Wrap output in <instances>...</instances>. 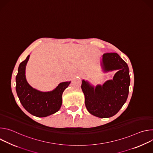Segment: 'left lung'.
Returning a JSON list of instances; mask_svg holds the SVG:
<instances>
[{
	"label": "left lung",
	"mask_w": 153,
	"mask_h": 153,
	"mask_svg": "<svg viewBox=\"0 0 153 153\" xmlns=\"http://www.w3.org/2000/svg\"><path fill=\"white\" fill-rule=\"evenodd\" d=\"M105 71L119 70L113 80L106 81L94 89L84 80L81 88L85 95V106L90 113L100 118L114 116L125 103L129 93L130 77L127 63L116 53L103 55Z\"/></svg>",
	"instance_id": "obj_1"
}]
</instances>
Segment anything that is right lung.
Wrapping results in <instances>:
<instances>
[{"label": "right lung", "instance_id": "obj_1", "mask_svg": "<svg viewBox=\"0 0 153 153\" xmlns=\"http://www.w3.org/2000/svg\"><path fill=\"white\" fill-rule=\"evenodd\" d=\"M30 55L22 62L16 77L17 94L25 110L37 117H47L59 110L61 107L62 96L70 82L60 83L52 91L43 93L37 91L28 83L25 78V67Z\"/></svg>", "mask_w": 153, "mask_h": 153}]
</instances>
